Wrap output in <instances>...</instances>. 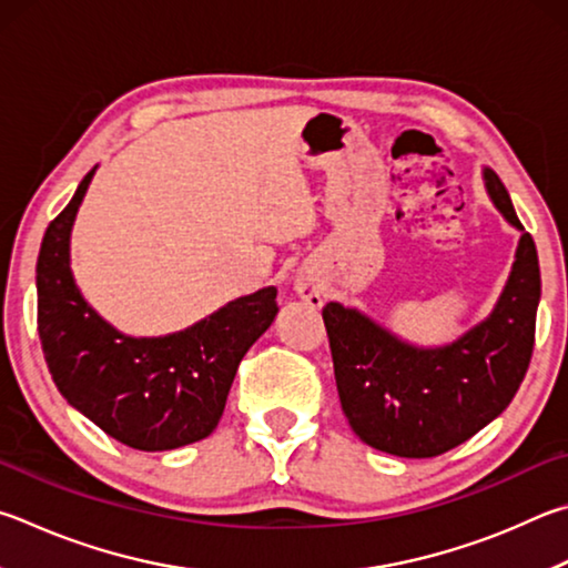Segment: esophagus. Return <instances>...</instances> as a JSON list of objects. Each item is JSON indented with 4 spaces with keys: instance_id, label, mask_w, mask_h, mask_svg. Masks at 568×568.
Here are the masks:
<instances>
[{
    "instance_id": "esophagus-1",
    "label": "esophagus",
    "mask_w": 568,
    "mask_h": 568,
    "mask_svg": "<svg viewBox=\"0 0 568 568\" xmlns=\"http://www.w3.org/2000/svg\"><path fill=\"white\" fill-rule=\"evenodd\" d=\"M295 291H297V295L303 297L305 303H311L313 307L323 305V291H320V283H317V277L313 273H301V275H297Z\"/></svg>"
}]
</instances>
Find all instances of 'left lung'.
<instances>
[{
    "mask_svg": "<svg viewBox=\"0 0 568 568\" xmlns=\"http://www.w3.org/2000/svg\"><path fill=\"white\" fill-rule=\"evenodd\" d=\"M484 183L521 231L517 261L487 320L449 345L417 347L355 307H323L339 405L355 435L387 455L425 459L455 449L509 407L529 369L539 257L497 173L484 169Z\"/></svg>",
    "mask_w": 568,
    "mask_h": 568,
    "instance_id": "1",
    "label": "left lung"
}]
</instances>
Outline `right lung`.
<instances>
[{
    "mask_svg": "<svg viewBox=\"0 0 568 568\" xmlns=\"http://www.w3.org/2000/svg\"><path fill=\"white\" fill-rule=\"evenodd\" d=\"M49 223L37 261V323L51 379L71 407L141 452L176 449L209 437L223 415L235 369L277 313V291L239 297L201 323L163 337L111 327L74 283L69 239L94 179Z\"/></svg>",
    "mask_w": 568,
    "mask_h": 568,
    "instance_id": "obj_1",
    "label": "right lung"
}]
</instances>
